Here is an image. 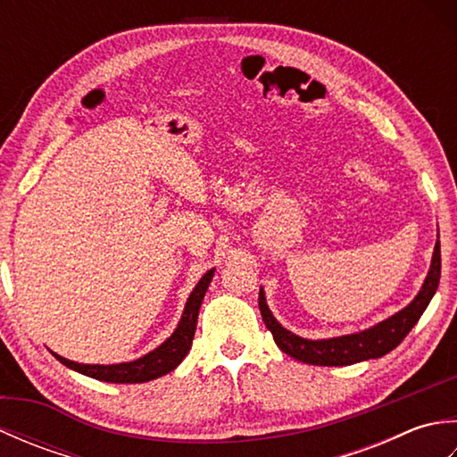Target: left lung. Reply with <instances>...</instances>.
<instances>
[{
  "label": "left lung",
  "instance_id": "1",
  "mask_svg": "<svg viewBox=\"0 0 457 457\" xmlns=\"http://www.w3.org/2000/svg\"><path fill=\"white\" fill-rule=\"evenodd\" d=\"M440 269H442V257H440V234L438 241L434 245V255L428 275L424 278V285L414 296L409 306H404L399 312L389 316L383 322H378L371 328L361 329V332L328 337V339H306L303 336H296L290 329L280 326L278 320L269 310L265 290H259V310L263 316L265 326L270 329L275 337V344L283 349L290 357L298 359V361L308 365H324V367H342L352 365L359 361H367V359L383 357L399 345L406 334L411 332L414 324L419 322L424 314L426 306L430 304L432 296L436 295L440 285Z\"/></svg>",
  "mask_w": 457,
  "mask_h": 457
}]
</instances>
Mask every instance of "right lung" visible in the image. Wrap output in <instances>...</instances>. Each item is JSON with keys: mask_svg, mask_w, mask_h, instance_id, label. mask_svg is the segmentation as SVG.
<instances>
[{"mask_svg": "<svg viewBox=\"0 0 457 457\" xmlns=\"http://www.w3.org/2000/svg\"><path fill=\"white\" fill-rule=\"evenodd\" d=\"M213 273H216V269H210L208 273H204V277L198 280V285L194 287V290L187 300V306H184V312L180 316L177 329L170 334V337L164 339L159 347H154L147 355L133 359V361H125V363L90 365V363L71 361V359H66L54 352L51 353L62 365L72 369V371H79L86 377L98 378V381H105V383H147V381H153V378L167 375L172 371V369H177L182 363V359L190 352L194 332H196L202 300L206 296V290L212 283Z\"/></svg>", "mask_w": 457, "mask_h": 457, "instance_id": "add662e5", "label": "right lung"}]
</instances>
